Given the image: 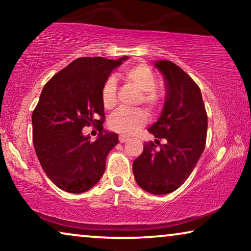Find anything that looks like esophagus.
I'll return each mask as SVG.
<instances>
[{
	"label": "esophagus",
	"instance_id": "1",
	"mask_svg": "<svg viewBox=\"0 0 251 251\" xmlns=\"http://www.w3.org/2000/svg\"><path fill=\"white\" fill-rule=\"evenodd\" d=\"M119 140H120V143H126V140H129V137H126V136H123V135H121L119 137Z\"/></svg>",
	"mask_w": 251,
	"mask_h": 251
}]
</instances>
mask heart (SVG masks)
I'll return each mask as SVG.
<instances>
[{"label": "heart", "mask_w": 251, "mask_h": 251, "mask_svg": "<svg viewBox=\"0 0 251 251\" xmlns=\"http://www.w3.org/2000/svg\"><path fill=\"white\" fill-rule=\"evenodd\" d=\"M126 80L142 92L140 102L147 107L155 108L160 104V96L155 88L157 80L155 74L146 65H137L125 72ZM101 100L105 108L111 109L116 105V81L108 77L101 88ZM149 122V114L143 109H119L109 119V128L122 135H133Z\"/></svg>", "instance_id": "1"}]
</instances>
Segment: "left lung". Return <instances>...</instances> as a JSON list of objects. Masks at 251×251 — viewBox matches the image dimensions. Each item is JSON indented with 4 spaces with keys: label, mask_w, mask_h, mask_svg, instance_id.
<instances>
[{
    "label": "left lung",
    "mask_w": 251,
    "mask_h": 251,
    "mask_svg": "<svg viewBox=\"0 0 251 251\" xmlns=\"http://www.w3.org/2000/svg\"><path fill=\"white\" fill-rule=\"evenodd\" d=\"M154 66L164 77L166 101L149 129L156 139L144 145L132 171L143 190L161 195L180 187L197 166L205 146L208 118L200 88L190 75L169 60H157Z\"/></svg>",
    "instance_id": "left-lung-1"
}]
</instances>
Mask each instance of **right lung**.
I'll return each instance as SVG.
<instances>
[{"instance_id":"obj_1","label":"right lung","mask_w":251,"mask_h":251,"mask_svg":"<svg viewBox=\"0 0 251 251\" xmlns=\"http://www.w3.org/2000/svg\"><path fill=\"white\" fill-rule=\"evenodd\" d=\"M126 59L77 58L54 74L41 92L32 114L34 149L47 176L68 193H83L95 186L109 151L119 143L116 133L102 128L101 88ZM95 123H100V135L92 142L81 129Z\"/></svg>"}]
</instances>
